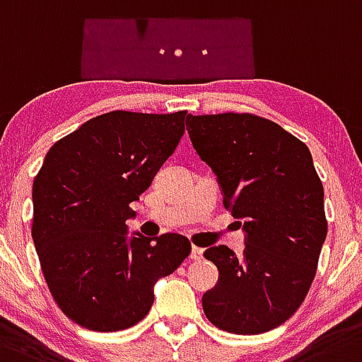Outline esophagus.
Wrapping results in <instances>:
<instances>
[{
  "label": "esophagus",
  "instance_id": "34e87169",
  "mask_svg": "<svg viewBox=\"0 0 362 362\" xmlns=\"http://www.w3.org/2000/svg\"><path fill=\"white\" fill-rule=\"evenodd\" d=\"M202 258H204V249L193 247V250H191V259H193V262H200Z\"/></svg>",
  "mask_w": 362,
  "mask_h": 362
}]
</instances>
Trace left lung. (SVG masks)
I'll return each mask as SVG.
<instances>
[{
  "instance_id": "8db88e82",
  "label": "left lung",
  "mask_w": 362,
  "mask_h": 362,
  "mask_svg": "<svg viewBox=\"0 0 362 362\" xmlns=\"http://www.w3.org/2000/svg\"><path fill=\"white\" fill-rule=\"evenodd\" d=\"M189 136L213 168L223 205L243 220L245 249L211 247L220 283L205 292V315L220 330L263 334L307 298L327 238L323 184L307 144L254 113L189 115Z\"/></svg>"
}]
</instances>
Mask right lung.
I'll return each instance as SVG.
<instances>
[{
    "label": "right lung",
    "instance_id": "right-lung-1",
    "mask_svg": "<svg viewBox=\"0 0 362 362\" xmlns=\"http://www.w3.org/2000/svg\"><path fill=\"white\" fill-rule=\"evenodd\" d=\"M187 112L103 113L55 142L32 185V240L52 298L93 332L146 317L153 285L191 254L182 234L132 238V202L184 135Z\"/></svg>",
    "mask_w": 362,
    "mask_h": 362
}]
</instances>
